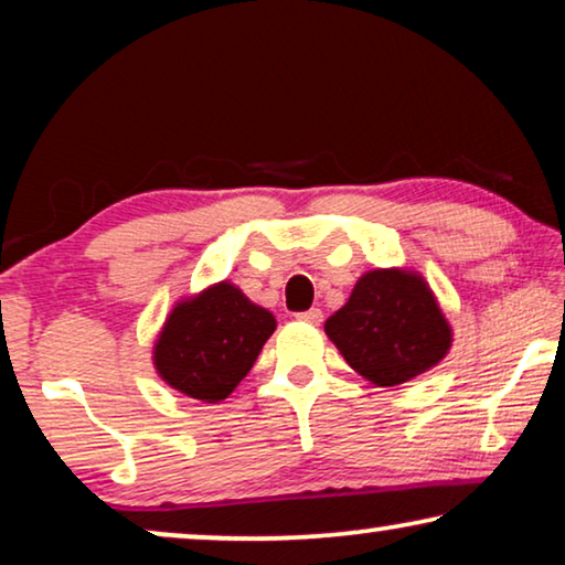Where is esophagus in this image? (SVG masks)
<instances>
[{
  "label": "esophagus",
  "instance_id": "34e87169",
  "mask_svg": "<svg viewBox=\"0 0 565 565\" xmlns=\"http://www.w3.org/2000/svg\"><path fill=\"white\" fill-rule=\"evenodd\" d=\"M298 319L300 321H308V323H321L323 321V313H321V308H311V311L298 313Z\"/></svg>",
  "mask_w": 565,
  "mask_h": 565
}]
</instances>
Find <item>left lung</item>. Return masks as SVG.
<instances>
[{"instance_id":"1","label":"left lung","mask_w":565,"mask_h":565,"mask_svg":"<svg viewBox=\"0 0 565 565\" xmlns=\"http://www.w3.org/2000/svg\"><path fill=\"white\" fill-rule=\"evenodd\" d=\"M323 331L354 373L391 388L427 373L452 347V327L422 273L367 269Z\"/></svg>"}]
</instances>
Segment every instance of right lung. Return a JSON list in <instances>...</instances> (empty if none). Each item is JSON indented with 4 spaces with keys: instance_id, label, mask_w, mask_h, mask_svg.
Returning <instances> with one entry per match:
<instances>
[{
    "instance_id": "right-lung-1",
    "label": "right lung",
    "mask_w": 565,
    "mask_h": 565,
    "mask_svg": "<svg viewBox=\"0 0 565 565\" xmlns=\"http://www.w3.org/2000/svg\"><path fill=\"white\" fill-rule=\"evenodd\" d=\"M275 316L221 280L177 300L157 334L151 362L182 396L218 404L244 381L273 331Z\"/></svg>"
}]
</instances>
